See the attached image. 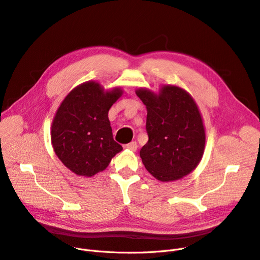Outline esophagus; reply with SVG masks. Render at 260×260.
Masks as SVG:
<instances>
[{
    "label": "esophagus",
    "instance_id": "34e87169",
    "mask_svg": "<svg viewBox=\"0 0 260 260\" xmlns=\"http://www.w3.org/2000/svg\"><path fill=\"white\" fill-rule=\"evenodd\" d=\"M125 147H126L127 149H129V150L136 151V150H137V148H138V144H137V142H136V141H132V142L127 143V144L125 145Z\"/></svg>",
    "mask_w": 260,
    "mask_h": 260
}]
</instances>
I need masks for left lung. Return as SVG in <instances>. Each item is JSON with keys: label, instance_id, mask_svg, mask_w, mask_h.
I'll return each instance as SVG.
<instances>
[{"label": "left lung", "instance_id": "left-lung-1", "mask_svg": "<svg viewBox=\"0 0 260 260\" xmlns=\"http://www.w3.org/2000/svg\"><path fill=\"white\" fill-rule=\"evenodd\" d=\"M136 94L147 109L148 142L140 150L145 168L162 182L189 175L200 163L206 142L197 103L175 85H164L159 95L146 89Z\"/></svg>", "mask_w": 260, "mask_h": 260}]
</instances>
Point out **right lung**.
Here are the masks:
<instances>
[{
  "label": "right lung",
  "instance_id": "add662e5",
  "mask_svg": "<svg viewBox=\"0 0 260 260\" xmlns=\"http://www.w3.org/2000/svg\"><path fill=\"white\" fill-rule=\"evenodd\" d=\"M121 95L120 89L105 92L99 83L88 81L61 102L52 122L51 140L58 159L74 174L92 177L122 150L114 140L108 117Z\"/></svg>",
  "mask_w": 260,
  "mask_h": 260
}]
</instances>
